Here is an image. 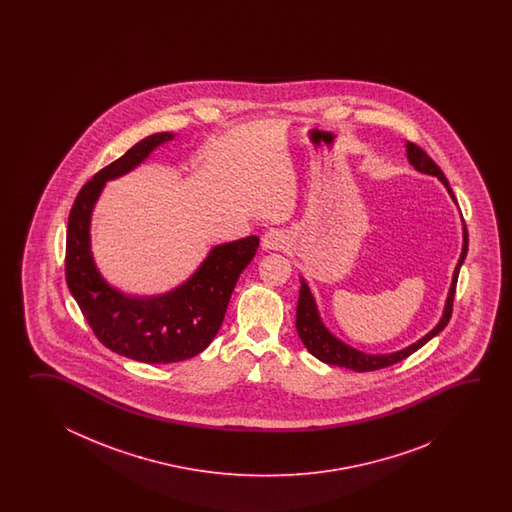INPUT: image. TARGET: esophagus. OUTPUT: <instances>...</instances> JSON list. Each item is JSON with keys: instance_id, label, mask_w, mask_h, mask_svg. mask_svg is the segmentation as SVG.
I'll list each match as a JSON object with an SVG mask.
<instances>
[{"instance_id": "34e87169", "label": "esophagus", "mask_w": 512, "mask_h": 512, "mask_svg": "<svg viewBox=\"0 0 512 512\" xmlns=\"http://www.w3.org/2000/svg\"><path fill=\"white\" fill-rule=\"evenodd\" d=\"M261 245L269 251H280L285 245H287V236L283 230L272 229L269 232H265Z\"/></svg>"}]
</instances>
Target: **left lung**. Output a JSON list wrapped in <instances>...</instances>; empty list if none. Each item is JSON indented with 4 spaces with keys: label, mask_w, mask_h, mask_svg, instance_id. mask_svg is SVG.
<instances>
[{
    "label": "left lung",
    "mask_w": 512,
    "mask_h": 512,
    "mask_svg": "<svg viewBox=\"0 0 512 512\" xmlns=\"http://www.w3.org/2000/svg\"><path fill=\"white\" fill-rule=\"evenodd\" d=\"M406 155L408 161L414 166L415 170H419L421 174L435 175L443 185L446 186L448 194L456 201L452 188L446 181L445 174L441 172V168L426 155L423 148H419L414 142H406ZM468 251V232L467 225L463 223V249H461V256L457 260L456 269L452 274V283L448 289V296H446L445 309H443V316L437 322V326L426 333L425 337L419 338L412 346L395 351V353H386V355H370V353H362L359 349L351 348L348 344H344L342 340H338L322 322V318L318 315L316 309L315 298L309 291V285L305 283L302 278V287H300V296H298V305H296V331L298 337L302 338L307 351L326 364L331 366H338V368H348L353 371H373L381 370V368H388L399 360L410 357L417 349L423 348L428 340H432L435 335H439L445 329L450 316H452V305H454V294H456L457 276H459V269L463 265V261L467 258Z\"/></svg>",
    "instance_id": "1"
}]
</instances>
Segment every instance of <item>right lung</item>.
Here are the masks:
<instances>
[{
  "mask_svg": "<svg viewBox=\"0 0 512 512\" xmlns=\"http://www.w3.org/2000/svg\"><path fill=\"white\" fill-rule=\"evenodd\" d=\"M174 133H153L93 175L69 212L66 282L95 337L122 357L146 364L192 359L218 335L230 294L258 251L249 236L214 247L183 285L159 296H130L111 287L91 254V212L106 181L128 174Z\"/></svg>",
  "mask_w": 512,
  "mask_h": 512,
  "instance_id": "right-lung-1",
  "label": "right lung"
}]
</instances>
